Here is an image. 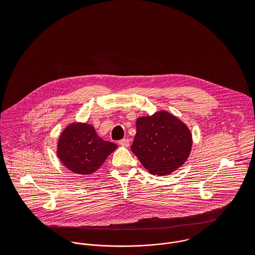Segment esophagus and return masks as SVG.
Wrapping results in <instances>:
<instances>
[{
    "label": "esophagus",
    "mask_w": 255,
    "mask_h": 255,
    "mask_svg": "<svg viewBox=\"0 0 255 255\" xmlns=\"http://www.w3.org/2000/svg\"><path fill=\"white\" fill-rule=\"evenodd\" d=\"M119 144L121 146H124V147H128L129 146V140L128 138H124V139L119 141Z\"/></svg>",
    "instance_id": "obj_1"
}]
</instances>
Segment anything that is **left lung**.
Wrapping results in <instances>:
<instances>
[{
	"mask_svg": "<svg viewBox=\"0 0 255 255\" xmlns=\"http://www.w3.org/2000/svg\"><path fill=\"white\" fill-rule=\"evenodd\" d=\"M131 151L151 175L167 176L185 163L192 148L188 127L173 114L161 110L136 119Z\"/></svg>",
	"mask_w": 255,
	"mask_h": 255,
	"instance_id": "left-lung-1",
	"label": "left lung"
}]
</instances>
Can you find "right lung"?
Segmentation results:
<instances>
[{
  "label": "right lung",
  "mask_w": 255,
  "mask_h": 255,
  "mask_svg": "<svg viewBox=\"0 0 255 255\" xmlns=\"http://www.w3.org/2000/svg\"><path fill=\"white\" fill-rule=\"evenodd\" d=\"M117 147V144L99 137L93 126L86 123H72L59 137L57 156L74 174L92 175Z\"/></svg>",
  "instance_id": "obj_1"
}]
</instances>
